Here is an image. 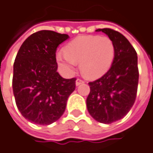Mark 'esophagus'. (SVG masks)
Segmentation results:
<instances>
[{
  "label": "esophagus",
  "mask_w": 153,
  "mask_h": 153,
  "mask_svg": "<svg viewBox=\"0 0 153 153\" xmlns=\"http://www.w3.org/2000/svg\"><path fill=\"white\" fill-rule=\"evenodd\" d=\"M82 83H84V81H83L82 79H81V78L76 79V86H79L80 84H82Z\"/></svg>",
  "instance_id": "1"
}]
</instances>
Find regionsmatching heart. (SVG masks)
Wrapping results in <instances>:
<instances>
[{"label":"heart","instance_id":"heart-1","mask_svg":"<svg viewBox=\"0 0 153 153\" xmlns=\"http://www.w3.org/2000/svg\"><path fill=\"white\" fill-rule=\"evenodd\" d=\"M65 53L56 54L57 62L68 70H73L80 63L83 75L89 78L99 77L110 68L115 56L113 42L107 36H78L64 49Z\"/></svg>","mask_w":153,"mask_h":153}]
</instances>
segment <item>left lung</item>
Wrapping results in <instances>:
<instances>
[{"label": "left lung", "mask_w": 153, "mask_h": 153, "mask_svg": "<svg viewBox=\"0 0 153 153\" xmlns=\"http://www.w3.org/2000/svg\"><path fill=\"white\" fill-rule=\"evenodd\" d=\"M96 31L106 33L113 42L115 56L107 72L88 82L90 93L87 107L96 121L110 124L123 118L136 101L139 78L137 56L131 43L118 31L111 28Z\"/></svg>", "instance_id": "1"}]
</instances>
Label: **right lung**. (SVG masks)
Here are the masks:
<instances>
[{
    "label": "right lung",
    "instance_id": "obj_1",
    "mask_svg": "<svg viewBox=\"0 0 153 153\" xmlns=\"http://www.w3.org/2000/svg\"><path fill=\"white\" fill-rule=\"evenodd\" d=\"M68 37L53 30H39L26 39L17 52L13 93L18 110L31 123L50 125L57 121L76 88V77L63 78L56 71V48Z\"/></svg>",
    "mask_w": 153,
    "mask_h": 153
}]
</instances>
